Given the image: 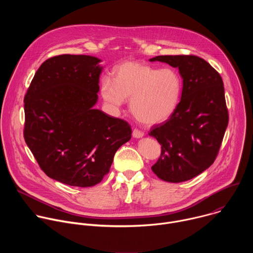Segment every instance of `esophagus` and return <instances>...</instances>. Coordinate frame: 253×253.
Returning <instances> with one entry per match:
<instances>
[{"label": "esophagus", "mask_w": 253, "mask_h": 253, "mask_svg": "<svg viewBox=\"0 0 253 253\" xmlns=\"http://www.w3.org/2000/svg\"><path fill=\"white\" fill-rule=\"evenodd\" d=\"M132 135H133L134 138H141V137L144 136V132L141 131V130H139V129H136V128H135V129L133 130V132H132Z\"/></svg>", "instance_id": "obj_1"}]
</instances>
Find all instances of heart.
<instances>
[{"instance_id":"b5f03b06","label":"heart","mask_w":253,"mask_h":253,"mask_svg":"<svg viewBox=\"0 0 253 253\" xmlns=\"http://www.w3.org/2000/svg\"><path fill=\"white\" fill-rule=\"evenodd\" d=\"M113 80L101 82V95L113 108L130 99V110L141 123L155 125L167 120L175 111L182 90V81L173 69H156L140 62L117 66Z\"/></svg>"}]
</instances>
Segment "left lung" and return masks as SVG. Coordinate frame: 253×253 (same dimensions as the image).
<instances>
[{"instance_id":"left-lung-1","label":"left lung","mask_w":253,"mask_h":253,"mask_svg":"<svg viewBox=\"0 0 253 253\" xmlns=\"http://www.w3.org/2000/svg\"><path fill=\"white\" fill-rule=\"evenodd\" d=\"M149 61L178 68L183 79L175 111L149 132L161 145V155L151 169L166 182L187 181L210 167L221 146L228 125L223 81L197 56H157Z\"/></svg>"}]
</instances>
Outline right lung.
I'll use <instances>...</instances> for the list:
<instances>
[{
  "instance_id": "obj_1",
  "label": "right lung",
  "mask_w": 253,
  "mask_h": 253,
  "mask_svg": "<svg viewBox=\"0 0 253 253\" xmlns=\"http://www.w3.org/2000/svg\"><path fill=\"white\" fill-rule=\"evenodd\" d=\"M100 59L60 55L46 60L25 95L24 138L41 169L70 186L91 187L109 172L130 125L95 109Z\"/></svg>"
}]
</instances>
